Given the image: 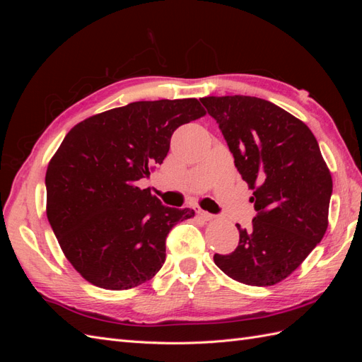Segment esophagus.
I'll list each match as a JSON object with an SVG mask.
<instances>
[{
	"label": "esophagus",
	"instance_id": "34e87169",
	"mask_svg": "<svg viewBox=\"0 0 362 362\" xmlns=\"http://www.w3.org/2000/svg\"><path fill=\"white\" fill-rule=\"evenodd\" d=\"M196 213H198L204 218V221H213V218H214V214L208 213V211H204V210H201V208H198V210H196Z\"/></svg>",
	"mask_w": 362,
	"mask_h": 362
}]
</instances>
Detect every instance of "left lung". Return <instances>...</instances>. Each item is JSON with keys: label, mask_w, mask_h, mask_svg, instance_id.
I'll return each mask as SVG.
<instances>
[{"label": "left lung", "mask_w": 362, "mask_h": 362, "mask_svg": "<svg viewBox=\"0 0 362 362\" xmlns=\"http://www.w3.org/2000/svg\"><path fill=\"white\" fill-rule=\"evenodd\" d=\"M235 168L254 190L257 216L237 225L240 242L216 266L247 286L278 284L320 243L327 228L332 178L319 144L302 120L255 96H205Z\"/></svg>", "instance_id": "8db88e82"}]
</instances>
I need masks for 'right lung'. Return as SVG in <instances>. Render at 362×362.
Returning <instances> with one entry per match:
<instances>
[{"mask_svg":"<svg viewBox=\"0 0 362 362\" xmlns=\"http://www.w3.org/2000/svg\"><path fill=\"white\" fill-rule=\"evenodd\" d=\"M204 115L194 98L139 101L86 119L63 139L47 169V216L86 281L127 290L161 269L170 229L194 211L163 205L137 181L166 158L173 131Z\"/></svg>","mask_w":362,"mask_h":362,"instance_id":"1","label":"right lung"}]
</instances>
